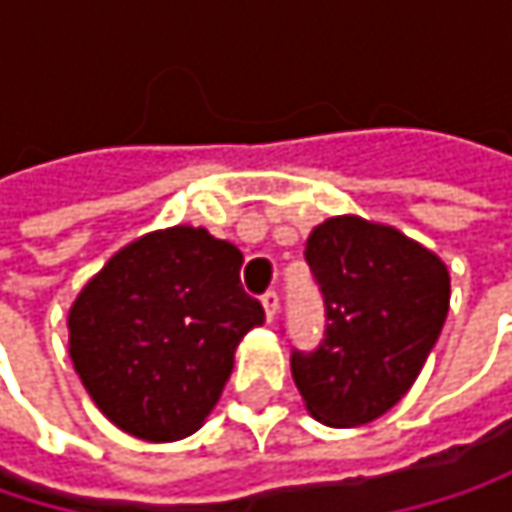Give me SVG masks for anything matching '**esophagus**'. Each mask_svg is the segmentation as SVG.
Masks as SVG:
<instances>
[{"mask_svg": "<svg viewBox=\"0 0 512 512\" xmlns=\"http://www.w3.org/2000/svg\"><path fill=\"white\" fill-rule=\"evenodd\" d=\"M260 302H263L266 320H275V314H278V293H275V290H266V293L260 296Z\"/></svg>", "mask_w": 512, "mask_h": 512, "instance_id": "esophagus-1", "label": "esophagus"}]
</instances>
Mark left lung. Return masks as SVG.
Instances as JSON below:
<instances>
[{"label":"left lung","instance_id":"left-lung-1","mask_svg":"<svg viewBox=\"0 0 512 512\" xmlns=\"http://www.w3.org/2000/svg\"><path fill=\"white\" fill-rule=\"evenodd\" d=\"M305 260L320 287L326 329L290 370L308 412L329 427L385 415L436 347L451 278L433 252L394 228L338 216L311 231Z\"/></svg>","mask_w":512,"mask_h":512}]
</instances>
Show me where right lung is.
Masks as SVG:
<instances>
[{"mask_svg":"<svg viewBox=\"0 0 512 512\" xmlns=\"http://www.w3.org/2000/svg\"><path fill=\"white\" fill-rule=\"evenodd\" d=\"M240 266L237 246L177 225L130 243L85 284L67 317L70 358L112 424L148 442L201 427L237 344L263 323Z\"/></svg>","mask_w":512,"mask_h":512,"instance_id":"obj_1","label":"right lung"}]
</instances>
